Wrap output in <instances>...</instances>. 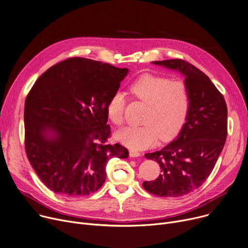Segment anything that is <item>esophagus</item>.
Returning a JSON list of instances; mask_svg holds the SVG:
<instances>
[{
    "mask_svg": "<svg viewBox=\"0 0 248 248\" xmlns=\"http://www.w3.org/2000/svg\"><path fill=\"white\" fill-rule=\"evenodd\" d=\"M129 154H130V157H132V158H136V157L141 156V154L139 153V152L134 151V150H130L129 151Z\"/></svg>",
    "mask_w": 248,
    "mask_h": 248,
    "instance_id": "obj_1",
    "label": "esophagus"
}]
</instances>
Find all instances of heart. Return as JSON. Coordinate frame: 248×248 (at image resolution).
I'll list each match as a JSON object with an SVG mask.
<instances>
[{
  "label": "heart",
  "mask_w": 248,
  "mask_h": 248,
  "mask_svg": "<svg viewBox=\"0 0 248 248\" xmlns=\"http://www.w3.org/2000/svg\"><path fill=\"white\" fill-rule=\"evenodd\" d=\"M130 93L148 105L144 126H130L117 132L116 137L129 148L141 150L153 146L159 137L170 140L183 128L190 106V92L182 81L152 74H144L132 82ZM126 99L124 94L115 92L110 97L106 111L108 118L121 125L124 120Z\"/></svg>",
  "instance_id": "b5f03b06"
}]
</instances>
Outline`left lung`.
<instances>
[{"mask_svg": "<svg viewBox=\"0 0 248 248\" xmlns=\"http://www.w3.org/2000/svg\"><path fill=\"white\" fill-rule=\"evenodd\" d=\"M182 73L190 92V106L178 137L148 153L159 163L160 176L143 183L158 197H182L199 188L211 175L227 135V107L222 94L202 70L183 60L152 62Z\"/></svg>", "mask_w": 248, "mask_h": 248, "instance_id": "8db88e82", "label": "left lung"}]
</instances>
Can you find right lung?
I'll return each mask as SVG.
<instances>
[{"mask_svg":"<svg viewBox=\"0 0 248 248\" xmlns=\"http://www.w3.org/2000/svg\"><path fill=\"white\" fill-rule=\"evenodd\" d=\"M128 68L83 58L56 63L34 82L25 103V146L41 181L55 194L82 197L106 179L112 157L128 158L110 137L107 103Z\"/></svg>","mask_w":248,"mask_h":248,"instance_id":"1","label":"right lung"}]
</instances>
